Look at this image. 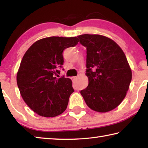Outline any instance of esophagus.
I'll return each mask as SVG.
<instances>
[{"mask_svg": "<svg viewBox=\"0 0 148 148\" xmlns=\"http://www.w3.org/2000/svg\"><path fill=\"white\" fill-rule=\"evenodd\" d=\"M76 78H77V77H76V76H72V77H71V79H72V81H74V80L76 79Z\"/></svg>", "mask_w": 148, "mask_h": 148, "instance_id": "34e87169", "label": "esophagus"}]
</instances>
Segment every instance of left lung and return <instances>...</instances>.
I'll list each match as a JSON object with an SVG mask.
<instances>
[{
	"instance_id": "8db88e82",
	"label": "left lung",
	"mask_w": 148,
	"mask_h": 148,
	"mask_svg": "<svg viewBox=\"0 0 148 148\" xmlns=\"http://www.w3.org/2000/svg\"><path fill=\"white\" fill-rule=\"evenodd\" d=\"M86 47L87 87L80 91L86 104L98 112H107L121 104L132 79V71L124 52L116 42L100 34H82Z\"/></svg>"
}]
</instances>
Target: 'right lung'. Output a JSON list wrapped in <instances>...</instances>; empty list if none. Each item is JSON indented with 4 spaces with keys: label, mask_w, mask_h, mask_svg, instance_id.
Listing matches in <instances>:
<instances>
[{
    "label": "right lung",
    "mask_w": 148,
    "mask_h": 148,
    "mask_svg": "<svg viewBox=\"0 0 148 148\" xmlns=\"http://www.w3.org/2000/svg\"><path fill=\"white\" fill-rule=\"evenodd\" d=\"M77 37H47L27 49L17 73L20 94L30 108L39 116L53 117L61 114L74 92L70 78L61 77L62 51L78 43Z\"/></svg>",
    "instance_id": "1"
}]
</instances>
